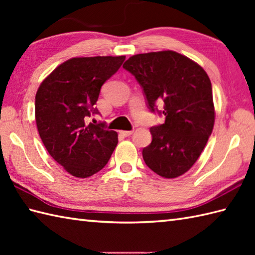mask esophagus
Here are the masks:
<instances>
[{
  "instance_id": "obj_1",
  "label": "esophagus",
  "mask_w": 255,
  "mask_h": 255,
  "mask_svg": "<svg viewBox=\"0 0 255 255\" xmlns=\"http://www.w3.org/2000/svg\"><path fill=\"white\" fill-rule=\"evenodd\" d=\"M121 133L123 134V136H125V137H129V136H131V134L133 133V131L132 130H122Z\"/></svg>"
}]
</instances>
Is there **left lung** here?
<instances>
[{
    "instance_id": "left-lung-1",
    "label": "left lung",
    "mask_w": 255,
    "mask_h": 255,
    "mask_svg": "<svg viewBox=\"0 0 255 255\" xmlns=\"http://www.w3.org/2000/svg\"><path fill=\"white\" fill-rule=\"evenodd\" d=\"M143 89L148 107L162 102L164 124L150 128L152 141L142 156L165 178L186 173L202 154L215 124L211 82L205 70L172 50L140 53L124 63Z\"/></svg>"
}]
</instances>
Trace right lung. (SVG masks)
Listing matches in <instances>:
<instances>
[{
    "mask_svg": "<svg viewBox=\"0 0 255 255\" xmlns=\"http://www.w3.org/2000/svg\"><path fill=\"white\" fill-rule=\"evenodd\" d=\"M119 57L71 58L42 81L35 97L37 129L47 151L69 174L92 176L111 159L118 134L104 124H86L102 85L125 61Z\"/></svg>",
    "mask_w": 255,
    "mask_h": 255,
    "instance_id": "add662e5",
    "label": "right lung"
}]
</instances>
